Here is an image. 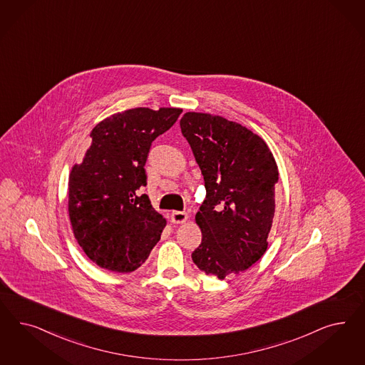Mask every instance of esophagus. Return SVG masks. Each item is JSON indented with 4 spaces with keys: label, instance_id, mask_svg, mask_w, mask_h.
<instances>
[{
    "label": "esophagus",
    "instance_id": "esophagus-1",
    "mask_svg": "<svg viewBox=\"0 0 365 365\" xmlns=\"http://www.w3.org/2000/svg\"><path fill=\"white\" fill-rule=\"evenodd\" d=\"M188 220V215L185 212L173 211L170 213V222L173 224H182Z\"/></svg>",
    "mask_w": 365,
    "mask_h": 365
}]
</instances>
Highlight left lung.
<instances>
[{"label":"left lung","instance_id":"obj_1","mask_svg":"<svg viewBox=\"0 0 365 365\" xmlns=\"http://www.w3.org/2000/svg\"><path fill=\"white\" fill-rule=\"evenodd\" d=\"M180 128L207 190L196 213L201 245L192 260L219 279L240 274L269 246L278 181L275 158L259 135L220 115L189 111Z\"/></svg>","mask_w":365,"mask_h":365}]
</instances>
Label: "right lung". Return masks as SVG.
I'll use <instances>...</instances> for the list:
<instances>
[{
    "instance_id": "1",
    "label": "right lung",
    "mask_w": 365,
    "mask_h": 365,
    "mask_svg": "<svg viewBox=\"0 0 365 365\" xmlns=\"http://www.w3.org/2000/svg\"><path fill=\"white\" fill-rule=\"evenodd\" d=\"M182 108L137 107L113 114L91 131L82 164L72 166L68 215L73 236L99 267L137 270L160 240L166 220L138 189L152 142L170 129Z\"/></svg>"
}]
</instances>
